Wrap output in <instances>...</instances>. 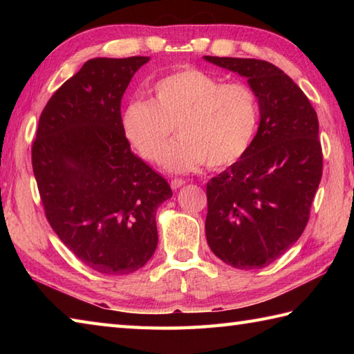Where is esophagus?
Listing matches in <instances>:
<instances>
[{"instance_id": "esophagus-1", "label": "esophagus", "mask_w": 354, "mask_h": 354, "mask_svg": "<svg viewBox=\"0 0 354 354\" xmlns=\"http://www.w3.org/2000/svg\"><path fill=\"white\" fill-rule=\"evenodd\" d=\"M184 184H185L184 179H171V183H170V185H171V189H173V190L179 189V187H183Z\"/></svg>"}]
</instances>
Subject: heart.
<instances>
[{"label": "heart", "mask_w": 354, "mask_h": 354, "mask_svg": "<svg viewBox=\"0 0 354 354\" xmlns=\"http://www.w3.org/2000/svg\"><path fill=\"white\" fill-rule=\"evenodd\" d=\"M153 99H132L122 112V132L142 160H160L171 173L225 169L242 158L257 133L260 106L252 89L223 84L198 68L173 71L152 85Z\"/></svg>", "instance_id": "1"}]
</instances>
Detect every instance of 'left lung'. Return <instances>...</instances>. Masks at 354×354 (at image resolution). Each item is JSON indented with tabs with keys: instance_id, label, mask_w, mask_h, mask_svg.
<instances>
[{
	"instance_id": "8db88e82",
	"label": "left lung",
	"mask_w": 354,
	"mask_h": 354,
	"mask_svg": "<svg viewBox=\"0 0 354 354\" xmlns=\"http://www.w3.org/2000/svg\"><path fill=\"white\" fill-rule=\"evenodd\" d=\"M204 59L246 77L260 106L251 147L207 184V242L227 265L260 269L281 257L309 222L322 176L318 117L278 66L259 59Z\"/></svg>"
}]
</instances>
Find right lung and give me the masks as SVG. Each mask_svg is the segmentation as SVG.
<instances>
[{
	"label": "right lung",
	"instance_id": "obj_1",
	"mask_svg": "<svg viewBox=\"0 0 354 354\" xmlns=\"http://www.w3.org/2000/svg\"><path fill=\"white\" fill-rule=\"evenodd\" d=\"M146 56L95 57L53 94L32 147L45 216L76 257L104 275L142 268L158 245L167 181L131 152L122 97Z\"/></svg>",
	"mask_w": 354,
	"mask_h": 354
}]
</instances>
